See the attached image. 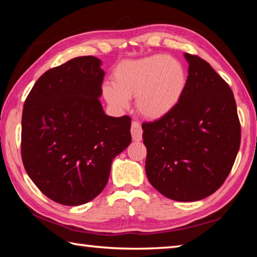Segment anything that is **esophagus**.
Segmentation results:
<instances>
[{
	"mask_svg": "<svg viewBox=\"0 0 257 257\" xmlns=\"http://www.w3.org/2000/svg\"><path fill=\"white\" fill-rule=\"evenodd\" d=\"M132 136H133V141L135 142H141L143 138V129L141 127V124L136 121H134L132 123Z\"/></svg>",
	"mask_w": 257,
	"mask_h": 257,
	"instance_id": "obj_1",
	"label": "esophagus"
}]
</instances>
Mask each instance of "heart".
<instances>
[{
	"instance_id": "1",
	"label": "heart",
	"mask_w": 257,
	"mask_h": 257,
	"mask_svg": "<svg viewBox=\"0 0 257 257\" xmlns=\"http://www.w3.org/2000/svg\"><path fill=\"white\" fill-rule=\"evenodd\" d=\"M186 86L187 72L180 61L155 54L119 63L113 72V86L104 85L103 94L116 108H125L128 98L136 96L138 112L158 120L179 104Z\"/></svg>"
}]
</instances>
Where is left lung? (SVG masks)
Returning a JSON list of instances; mask_svg holds the SVG:
<instances>
[{
  "mask_svg": "<svg viewBox=\"0 0 257 257\" xmlns=\"http://www.w3.org/2000/svg\"><path fill=\"white\" fill-rule=\"evenodd\" d=\"M187 86L163 118L143 123L149 181L163 196L195 202L220 188L240 146L232 90L205 60L185 53Z\"/></svg>",
  "mask_w": 257,
  "mask_h": 257,
  "instance_id": "8db88e82",
  "label": "left lung"
}]
</instances>
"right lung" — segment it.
<instances>
[{
	"mask_svg": "<svg viewBox=\"0 0 257 257\" xmlns=\"http://www.w3.org/2000/svg\"><path fill=\"white\" fill-rule=\"evenodd\" d=\"M95 56L50 69L26 98L21 156L30 179L62 205L92 201L106 186L112 161L132 142V119L105 114V72Z\"/></svg>",
	"mask_w": 257,
	"mask_h": 257,
	"instance_id": "right-lung-1",
	"label": "right lung"
}]
</instances>
